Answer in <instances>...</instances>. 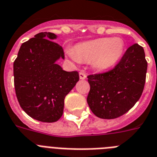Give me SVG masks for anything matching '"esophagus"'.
Instances as JSON below:
<instances>
[{"mask_svg":"<svg viewBox=\"0 0 157 157\" xmlns=\"http://www.w3.org/2000/svg\"><path fill=\"white\" fill-rule=\"evenodd\" d=\"M79 77H80V80H84V79H86L87 76H86V74L84 73V72H82V71H81V72H80V73H79Z\"/></svg>","mask_w":157,"mask_h":157,"instance_id":"esophagus-1","label":"esophagus"}]
</instances>
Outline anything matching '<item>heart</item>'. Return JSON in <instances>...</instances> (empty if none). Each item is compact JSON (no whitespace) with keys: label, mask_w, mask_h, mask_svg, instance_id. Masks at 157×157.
<instances>
[{"label":"heart","mask_w":157,"mask_h":157,"mask_svg":"<svg viewBox=\"0 0 157 157\" xmlns=\"http://www.w3.org/2000/svg\"><path fill=\"white\" fill-rule=\"evenodd\" d=\"M125 49L124 41L120 38H99L80 43L73 50L67 49L66 52L76 62H92L98 70H107L114 67L121 58Z\"/></svg>","instance_id":"obj_1"}]
</instances>
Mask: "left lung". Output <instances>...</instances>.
Segmentation results:
<instances>
[{"label":"left lung","mask_w":157,"mask_h":157,"mask_svg":"<svg viewBox=\"0 0 157 157\" xmlns=\"http://www.w3.org/2000/svg\"><path fill=\"white\" fill-rule=\"evenodd\" d=\"M142 46H129L116 66L107 73L88 76L87 102L95 116L113 119L126 114L141 97L147 73Z\"/></svg>","instance_id":"1"}]
</instances>
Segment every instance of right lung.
Segmentation results:
<instances>
[{
	"label": "right lung",
	"mask_w": 157,
	"mask_h": 157,
	"mask_svg": "<svg viewBox=\"0 0 157 157\" xmlns=\"http://www.w3.org/2000/svg\"><path fill=\"white\" fill-rule=\"evenodd\" d=\"M57 35L41 32L20 46L13 64L16 95L21 108L34 119L57 122L63 114L64 99L79 80L77 71L66 72L56 62L64 59Z\"/></svg>",
	"instance_id": "add662e5"
}]
</instances>
